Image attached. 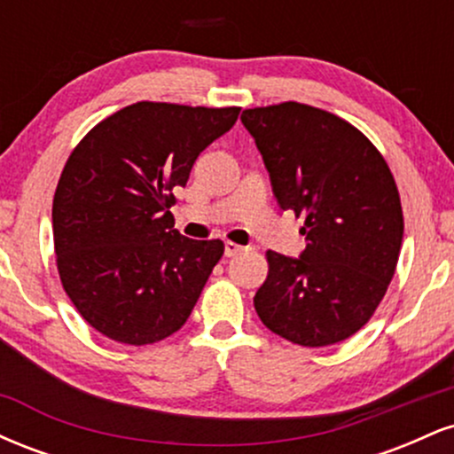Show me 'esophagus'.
I'll list each match as a JSON object with an SVG mask.
<instances>
[{
	"label": "esophagus",
	"mask_w": 454,
	"mask_h": 454,
	"mask_svg": "<svg viewBox=\"0 0 454 454\" xmlns=\"http://www.w3.org/2000/svg\"><path fill=\"white\" fill-rule=\"evenodd\" d=\"M241 252H245L243 245H237V243H232V241H226V243H223V254H226L228 258L237 256V254H241Z\"/></svg>",
	"instance_id": "obj_1"
}]
</instances>
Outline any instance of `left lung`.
<instances>
[{
  "label": "left lung",
  "instance_id": "left-lung-1",
  "mask_svg": "<svg viewBox=\"0 0 454 454\" xmlns=\"http://www.w3.org/2000/svg\"><path fill=\"white\" fill-rule=\"evenodd\" d=\"M273 194L305 217L299 258L267 252L254 296L262 325L307 348L343 341L367 325L395 275L403 213L388 164L337 114L299 102L247 108Z\"/></svg>",
  "mask_w": 454,
  "mask_h": 454
}]
</instances>
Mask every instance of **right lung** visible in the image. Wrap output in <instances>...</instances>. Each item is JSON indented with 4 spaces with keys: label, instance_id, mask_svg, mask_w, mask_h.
I'll list each match as a JSON object with an SVG mask.
<instances>
[{
    "label": "right lung",
    "instance_id": "add662e5",
    "mask_svg": "<svg viewBox=\"0 0 454 454\" xmlns=\"http://www.w3.org/2000/svg\"><path fill=\"white\" fill-rule=\"evenodd\" d=\"M239 111L137 102L67 158L53 200L57 269L78 314L108 340L155 343L190 317L223 243L175 231L173 190Z\"/></svg>",
    "mask_w": 454,
    "mask_h": 454
}]
</instances>
